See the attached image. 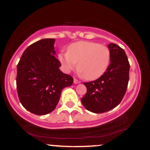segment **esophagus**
Returning a JSON list of instances; mask_svg holds the SVG:
<instances>
[{
	"label": "esophagus",
	"instance_id": "esophagus-1",
	"mask_svg": "<svg viewBox=\"0 0 150 150\" xmlns=\"http://www.w3.org/2000/svg\"><path fill=\"white\" fill-rule=\"evenodd\" d=\"M74 83L75 84H79L80 83V81H79L78 80H77V79H74Z\"/></svg>",
	"mask_w": 150,
	"mask_h": 150
}]
</instances>
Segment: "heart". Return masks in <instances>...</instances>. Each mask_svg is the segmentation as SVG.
<instances>
[{
	"label": "heart",
	"instance_id": "obj_1",
	"mask_svg": "<svg viewBox=\"0 0 150 150\" xmlns=\"http://www.w3.org/2000/svg\"><path fill=\"white\" fill-rule=\"evenodd\" d=\"M58 60L65 71L76 68L87 80L97 79L105 73L111 60L110 50L106 46L93 42L81 41L71 44L68 52L58 54Z\"/></svg>",
	"mask_w": 150,
	"mask_h": 150
}]
</instances>
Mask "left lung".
<instances>
[{
  "mask_svg": "<svg viewBox=\"0 0 150 150\" xmlns=\"http://www.w3.org/2000/svg\"><path fill=\"white\" fill-rule=\"evenodd\" d=\"M108 48L111 63L106 72L97 80L84 83L87 93L81 101L86 109L95 113L116 107L124 97L129 81L130 64L125 51L113 43Z\"/></svg>",
  "mask_w": 150,
  "mask_h": 150,
  "instance_id": "left-lung-1",
  "label": "left lung"
}]
</instances>
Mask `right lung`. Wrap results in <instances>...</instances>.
<instances>
[{
  "label": "right lung",
  "instance_id": "1",
  "mask_svg": "<svg viewBox=\"0 0 150 150\" xmlns=\"http://www.w3.org/2000/svg\"><path fill=\"white\" fill-rule=\"evenodd\" d=\"M55 39H43L26 49L17 67V90L22 106L36 115H46L56 107L63 89L73 82L62 73L56 57Z\"/></svg>",
  "mask_w": 150,
  "mask_h": 150
}]
</instances>
